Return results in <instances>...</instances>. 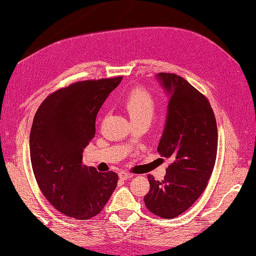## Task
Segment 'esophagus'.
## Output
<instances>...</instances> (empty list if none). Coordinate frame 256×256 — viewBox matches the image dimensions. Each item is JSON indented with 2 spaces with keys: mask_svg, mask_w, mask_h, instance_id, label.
Listing matches in <instances>:
<instances>
[{
  "mask_svg": "<svg viewBox=\"0 0 256 256\" xmlns=\"http://www.w3.org/2000/svg\"><path fill=\"white\" fill-rule=\"evenodd\" d=\"M118 176H120V178H122V180H128V178H133V174L128 173L126 171H121V172H118Z\"/></svg>",
  "mask_w": 256,
  "mask_h": 256,
  "instance_id": "34e87169",
  "label": "esophagus"
}]
</instances>
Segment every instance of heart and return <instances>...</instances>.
I'll return each mask as SVG.
<instances>
[{"label":"heart","instance_id":"1","mask_svg":"<svg viewBox=\"0 0 256 256\" xmlns=\"http://www.w3.org/2000/svg\"><path fill=\"white\" fill-rule=\"evenodd\" d=\"M123 108L131 121L141 118L151 120L155 112V100L146 90L135 88L125 98Z\"/></svg>","mask_w":256,"mask_h":256}]
</instances>
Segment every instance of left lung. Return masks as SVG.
<instances>
[{
	"label": "left lung",
	"instance_id": "left-lung-1",
	"mask_svg": "<svg viewBox=\"0 0 256 256\" xmlns=\"http://www.w3.org/2000/svg\"><path fill=\"white\" fill-rule=\"evenodd\" d=\"M156 78L170 95L158 152L173 163L163 181L148 175L150 191L144 203L158 216L174 218L208 186L216 160L218 126L208 100L186 80L173 73H158Z\"/></svg>",
	"mask_w": 256,
	"mask_h": 256
}]
</instances>
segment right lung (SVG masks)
Returning <instances> with one entry per match:
<instances>
[{
    "label": "right lung",
    "instance_id": "right-lung-1",
    "mask_svg": "<svg viewBox=\"0 0 256 256\" xmlns=\"http://www.w3.org/2000/svg\"><path fill=\"white\" fill-rule=\"evenodd\" d=\"M121 81L118 76L73 83L50 94L34 115L30 154L35 180L48 201L70 218H94L118 185L116 173H100L82 160L98 110Z\"/></svg>",
    "mask_w": 256,
    "mask_h": 256
}]
</instances>
